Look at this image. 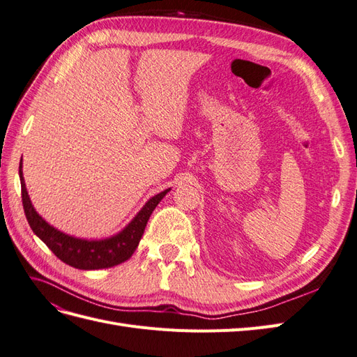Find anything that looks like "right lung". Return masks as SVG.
Instances as JSON below:
<instances>
[{
  "mask_svg": "<svg viewBox=\"0 0 357 357\" xmlns=\"http://www.w3.org/2000/svg\"><path fill=\"white\" fill-rule=\"evenodd\" d=\"M19 177L20 186H22L24 210L31 229L34 231L38 238L45 243L63 264L79 269L112 268L114 265L128 261L138 247L139 240H142L147 220L150 219V214L153 213L160 199L169 192V189H167L150 198L144 207L137 213L131 223H128L126 228H123L119 234L110 236V238L84 240L77 238V236H71L68 234H63L56 228H53L52 225H49L36 211L25 186V180L22 174V159H20L19 164Z\"/></svg>",
  "mask_w": 357,
  "mask_h": 357,
  "instance_id": "add662e5",
  "label": "right lung"
}]
</instances>
